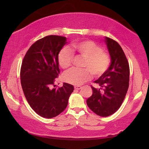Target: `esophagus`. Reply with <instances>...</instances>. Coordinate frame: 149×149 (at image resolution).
Masks as SVG:
<instances>
[{
  "mask_svg": "<svg viewBox=\"0 0 149 149\" xmlns=\"http://www.w3.org/2000/svg\"><path fill=\"white\" fill-rule=\"evenodd\" d=\"M82 87H80V86H75L74 87V89H76V90H79V89H81Z\"/></svg>",
  "mask_w": 149,
  "mask_h": 149,
  "instance_id": "esophagus-1",
  "label": "esophagus"
}]
</instances>
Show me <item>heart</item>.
<instances>
[{"label": "heart", "mask_w": 149, "mask_h": 149, "mask_svg": "<svg viewBox=\"0 0 149 149\" xmlns=\"http://www.w3.org/2000/svg\"><path fill=\"white\" fill-rule=\"evenodd\" d=\"M70 49L85 58L83 67L85 69L72 68L63 75L65 82L73 85H81L91 78V73L95 77H100L109 68L111 59L109 54L102 52L98 45L91 40L74 42L70 45ZM74 56L68 49L64 48L59 52L58 64L63 69H66L72 64Z\"/></svg>", "instance_id": "heart-1"}]
</instances>
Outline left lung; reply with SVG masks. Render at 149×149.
<instances>
[{"instance_id":"left-lung-1","label":"left lung","mask_w":149,"mask_h":149,"mask_svg":"<svg viewBox=\"0 0 149 149\" xmlns=\"http://www.w3.org/2000/svg\"><path fill=\"white\" fill-rule=\"evenodd\" d=\"M111 64L106 72L94 81L100 87H91L93 93L87 100L88 107L96 115L108 117L121 107L128 87L130 67L121 47L115 40L105 37Z\"/></svg>"}]
</instances>
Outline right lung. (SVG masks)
<instances>
[{
    "instance_id": "add662e5",
    "label": "right lung",
    "mask_w": 149,
    "mask_h": 149,
    "mask_svg": "<svg viewBox=\"0 0 149 149\" xmlns=\"http://www.w3.org/2000/svg\"><path fill=\"white\" fill-rule=\"evenodd\" d=\"M66 42L64 36H47L32 45L22 62V89L30 107L42 117L60 115L74 90L73 85L66 83L60 88H50L60 74L58 56Z\"/></svg>"
}]
</instances>
